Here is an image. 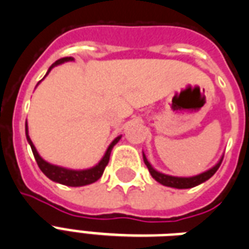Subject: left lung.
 <instances>
[{"mask_svg": "<svg viewBox=\"0 0 249 249\" xmlns=\"http://www.w3.org/2000/svg\"><path fill=\"white\" fill-rule=\"evenodd\" d=\"M142 157H143V162H145V165L149 169V173L152 174V177L156 179L157 182H160L161 185L167 186V187H174V189H191V187H195V186L200 185V183H203L207 179H210L211 177L216 173V170L220 166V163L223 161V157L220 158L218 161V163L213 166L209 170L203 171V173H200L198 176L194 177H174V176H167V174H163V173H160L157 171L154 167L150 165V162L148 161V158L146 156L142 153Z\"/></svg>", "mask_w": 249, "mask_h": 249, "instance_id": "left-lung-1", "label": "left lung"}]
</instances>
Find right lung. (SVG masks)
<instances>
[{
	"instance_id": "add662e5",
	"label": "right lung",
	"mask_w": 249,
	"mask_h": 249,
	"mask_svg": "<svg viewBox=\"0 0 249 249\" xmlns=\"http://www.w3.org/2000/svg\"><path fill=\"white\" fill-rule=\"evenodd\" d=\"M73 58L71 56H67V58H62L56 60L55 63L51 64V67L49 68V71L46 75H49V72L53 70L54 67L59 66V64L64 63V62H72ZM39 84V83H38ZM26 139L27 142L30 143L31 150H33V154H34V158H36V163H38V166L42 170V173L45 174L47 178H50L51 181L58 182V183H62V185L66 186H72V187H79V186H86V185H91L93 182H96L101 176H103V173H104V169L108 165V162H109V157H110V152H112V149L115 146L116 143L119 142L120 139H121V136L119 137H116L107 149L106 154L103 156L100 161L97 165H95L93 167H89V169H84V170H72V169H67V167H62V166H56V165H53V163H50V162L45 161L43 158L40 157L39 153L36 152V146H34V143L29 137V128H27V120H26Z\"/></svg>"
}]
</instances>
